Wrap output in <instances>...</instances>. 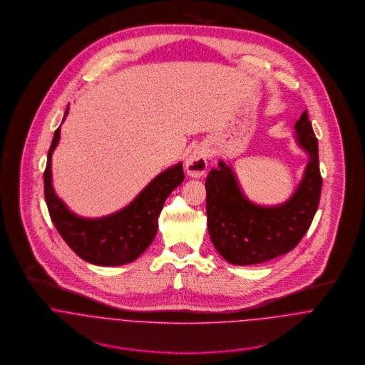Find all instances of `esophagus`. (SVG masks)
I'll use <instances>...</instances> for the list:
<instances>
[{"label": "esophagus", "instance_id": "esophagus-1", "mask_svg": "<svg viewBox=\"0 0 365 365\" xmlns=\"http://www.w3.org/2000/svg\"><path fill=\"white\" fill-rule=\"evenodd\" d=\"M209 156L210 155H209L207 148H204V146L197 148L187 158V163H185L187 173L195 178L204 175L208 168Z\"/></svg>", "mask_w": 365, "mask_h": 365}]
</instances>
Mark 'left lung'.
Segmentation results:
<instances>
[{
	"label": "left lung",
	"instance_id": "1",
	"mask_svg": "<svg viewBox=\"0 0 365 365\" xmlns=\"http://www.w3.org/2000/svg\"><path fill=\"white\" fill-rule=\"evenodd\" d=\"M295 129L309 163L298 191L281 207L261 208L247 201L223 161H219V168L209 171L205 181L209 236L219 255L230 264L252 265L279 257L297 247L312 223L323 180L317 139L307 110Z\"/></svg>",
	"mask_w": 365,
	"mask_h": 365
}]
</instances>
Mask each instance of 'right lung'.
<instances>
[{
    "label": "right lung",
    "mask_w": 365,
    "mask_h": 365,
    "mask_svg": "<svg viewBox=\"0 0 365 365\" xmlns=\"http://www.w3.org/2000/svg\"><path fill=\"white\" fill-rule=\"evenodd\" d=\"M58 138L60 126L54 132L43 173L45 200L57 232L78 257L91 264L120 265L136 260L156 236L157 217L167 197L184 181L182 164L157 175L129 207L103 219H83L66 208L53 191L51 158Z\"/></svg>",
    "instance_id": "1"
}]
</instances>
